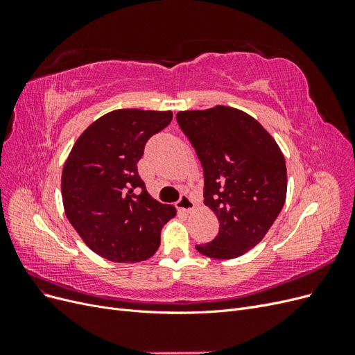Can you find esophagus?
Returning <instances> with one entry per match:
<instances>
[{
    "instance_id": "1",
    "label": "esophagus",
    "mask_w": 355,
    "mask_h": 355,
    "mask_svg": "<svg viewBox=\"0 0 355 355\" xmlns=\"http://www.w3.org/2000/svg\"><path fill=\"white\" fill-rule=\"evenodd\" d=\"M194 207H196L194 201H192V200H191V197H189V196H187V194H182V196H180V198L178 200V202H176V209H178V210H180V211H187V213H189V211L194 210Z\"/></svg>"
}]
</instances>
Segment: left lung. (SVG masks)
<instances>
[{
    "instance_id": "left-lung-1",
    "label": "left lung",
    "mask_w": 355,
    "mask_h": 355,
    "mask_svg": "<svg viewBox=\"0 0 355 355\" xmlns=\"http://www.w3.org/2000/svg\"><path fill=\"white\" fill-rule=\"evenodd\" d=\"M176 118L201 161L204 204L219 220L214 240L196 249L234 259L262 241L284 206V155L253 116L231 106L180 111Z\"/></svg>"
}]
</instances>
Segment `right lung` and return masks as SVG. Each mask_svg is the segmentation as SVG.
Here are the masks:
<instances>
[{"label":"right lung","mask_w":355,"mask_h":355,"mask_svg":"<svg viewBox=\"0 0 355 355\" xmlns=\"http://www.w3.org/2000/svg\"><path fill=\"white\" fill-rule=\"evenodd\" d=\"M171 111L115 110L92 123L73 144L62 171L67 218L83 241L118 263L146 261L176 209L148 194L137 173L148 139Z\"/></svg>","instance_id":"1"}]
</instances>
